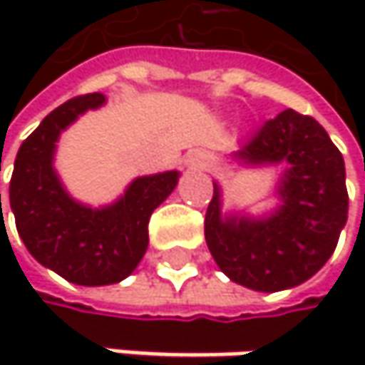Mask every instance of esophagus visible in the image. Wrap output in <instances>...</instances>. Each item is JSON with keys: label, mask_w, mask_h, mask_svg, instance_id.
Returning <instances> with one entry per match:
<instances>
[{"label": "esophagus", "mask_w": 365, "mask_h": 365, "mask_svg": "<svg viewBox=\"0 0 365 365\" xmlns=\"http://www.w3.org/2000/svg\"><path fill=\"white\" fill-rule=\"evenodd\" d=\"M187 165H190L192 169H209L211 158H209V154H207L205 150H194V152H190V156H187Z\"/></svg>", "instance_id": "1"}]
</instances>
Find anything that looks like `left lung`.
<instances>
[{
    "label": "left lung",
    "mask_w": 365,
    "mask_h": 365,
    "mask_svg": "<svg viewBox=\"0 0 365 365\" xmlns=\"http://www.w3.org/2000/svg\"><path fill=\"white\" fill-rule=\"evenodd\" d=\"M245 165L287 163L279 182L281 207L268 217L222 215V192L205 215L207 247L235 283L281 292L311 279L334 254L346 224L344 160L326 128L294 110L266 120L235 152Z\"/></svg>",
    "instance_id": "left-lung-1"
}]
</instances>
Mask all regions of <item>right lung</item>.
Here are the masks:
<instances>
[{
  "instance_id": "add662e5",
  "label": "right lung",
  "mask_w": 365,
  "mask_h": 365,
  "mask_svg": "<svg viewBox=\"0 0 365 365\" xmlns=\"http://www.w3.org/2000/svg\"><path fill=\"white\" fill-rule=\"evenodd\" d=\"M103 103L101 93H91L50 111L23 141L10 180V207L29 254L63 279L88 287L118 283L137 268L150 241V215L180 180L178 171L137 178L103 209L76 202L52 167L56 141L80 113Z\"/></svg>"
}]
</instances>
